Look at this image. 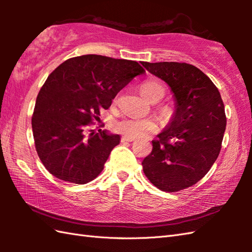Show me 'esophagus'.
Returning <instances> with one entry per match:
<instances>
[{
	"label": "esophagus",
	"mask_w": 252,
	"mask_h": 252,
	"mask_svg": "<svg viewBox=\"0 0 252 252\" xmlns=\"http://www.w3.org/2000/svg\"><path fill=\"white\" fill-rule=\"evenodd\" d=\"M133 141H135L134 138L126 137V136H122V137H121V142H122V143H126V142H133Z\"/></svg>",
	"instance_id": "1"
}]
</instances>
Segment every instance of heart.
I'll return each instance as SVG.
<instances>
[{
  "mask_svg": "<svg viewBox=\"0 0 252 252\" xmlns=\"http://www.w3.org/2000/svg\"><path fill=\"white\" fill-rule=\"evenodd\" d=\"M141 91L149 101H158L164 96L165 87L158 80H147L142 84ZM112 129L118 134L136 138L155 132L157 130V125L151 118L123 117L114 121Z\"/></svg>",
  "mask_w": 252,
  "mask_h": 252,
  "instance_id": "heart-1",
  "label": "heart"
}]
</instances>
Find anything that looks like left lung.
<instances>
[{"mask_svg": "<svg viewBox=\"0 0 252 252\" xmlns=\"http://www.w3.org/2000/svg\"><path fill=\"white\" fill-rule=\"evenodd\" d=\"M141 63L168 83L176 101L172 121L152 142L143 171L160 190L185 189L208 173L220 154L226 126L221 94L209 77L189 63Z\"/></svg>", "mask_w": 252, "mask_h": 252, "instance_id": "obj_1", "label": "left lung"}]
</instances>
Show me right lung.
Segmentation results:
<instances>
[{
	"label": "right lung",
	"mask_w": 252,
	"mask_h": 252,
	"mask_svg": "<svg viewBox=\"0 0 252 252\" xmlns=\"http://www.w3.org/2000/svg\"><path fill=\"white\" fill-rule=\"evenodd\" d=\"M144 73L137 62L90 54L69 58L47 77L31 126L37 156L51 174L74 184L97 178L120 136L89 126Z\"/></svg>",
	"instance_id": "1"
}]
</instances>
